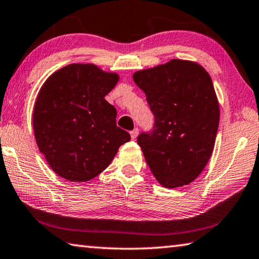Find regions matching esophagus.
Instances as JSON below:
<instances>
[{"instance_id": "34e87169", "label": "esophagus", "mask_w": 259, "mask_h": 259, "mask_svg": "<svg viewBox=\"0 0 259 259\" xmlns=\"http://www.w3.org/2000/svg\"><path fill=\"white\" fill-rule=\"evenodd\" d=\"M138 133H139L138 128H135L133 131H130V136H131V139H136V138H137V136H138Z\"/></svg>"}]
</instances>
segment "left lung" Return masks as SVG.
<instances>
[{
  "mask_svg": "<svg viewBox=\"0 0 259 259\" xmlns=\"http://www.w3.org/2000/svg\"><path fill=\"white\" fill-rule=\"evenodd\" d=\"M154 115L153 129L137 138L162 187L191 183L211 158L219 126V102L210 75L198 63L171 60L134 73Z\"/></svg>",
  "mask_w": 259,
  "mask_h": 259,
  "instance_id": "obj_1",
  "label": "left lung"
}]
</instances>
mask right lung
Listing matches in <instances>:
<instances>
[{"label":"right lung","mask_w":259,"mask_h":259,"mask_svg":"<svg viewBox=\"0 0 259 259\" xmlns=\"http://www.w3.org/2000/svg\"><path fill=\"white\" fill-rule=\"evenodd\" d=\"M117 81V73L75 63L55 71L40 89L33 110L34 137L61 178L90 181L130 141V135L116 125V109L105 99Z\"/></svg>","instance_id":"obj_1"}]
</instances>
